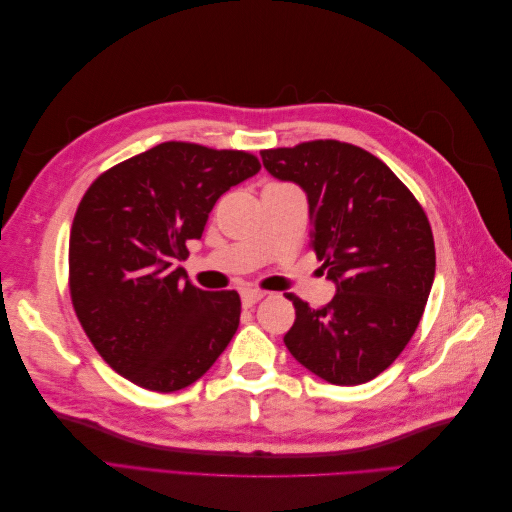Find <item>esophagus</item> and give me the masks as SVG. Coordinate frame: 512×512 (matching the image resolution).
Wrapping results in <instances>:
<instances>
[{
  "label": "esophagus",
  "instance_id": "1",
  "mask_svg": "<svg viewBox=\"0 0 512 512\" xmlns=\"http://www.w3.org/2000/svg\"><path fill=\"white\" fill-rule=\"evenodd\" d=\"M267 292L265 290H256V288H245L241 290V301L245 307H252L256 305L260 299H265Z\"/></svg>",
  "mask_w": 512,
  "mask_h": 512
}]
</instances>
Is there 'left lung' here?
<instances>
[{
	"mask_svg": "<svg viewBox=\"0 0 512 512\" xmlns=\"http://www.w3.org/2000/svg\"><path fill=\"white\" fill-rule=\"evenodd\" d=\"M260 156L275 179L307 194L312 247L337 286L322 307L288 294L297 318L286 348L331 384L374 380L408 346L436 275L423 207L389 166L350 143L309 141Z\"/></svg>",
	"mask_w": 512,
	"mask_h": 512,
	"instance_id": "obj_1",
	"label": "left lung"
}]
</instances>
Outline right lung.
I'll return each mask as SVG.
<instances>
[{
  "mask_svg": "<svg viewBox=\"0 0 512 512\" xmlns=\"http://www.w3.org/2000/svg\"><path fill=\"white\" fill-rule=\"evenodd\" d=\"M258 170L247 151L168 141L89 185L70 230V297L119 376L173 393L224 352L239 327V294L183 282L177 262L203 237L218 198Z\"/></svg>",
  "mask_w": 512,
  "mask_h": 512,
  "instance_id": "1",
  "label": "right lung"
}]
</instances>
